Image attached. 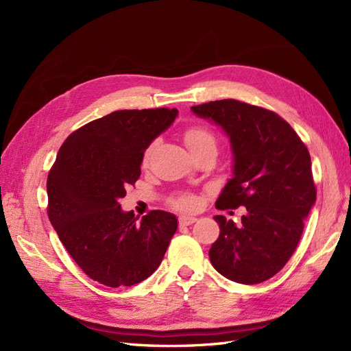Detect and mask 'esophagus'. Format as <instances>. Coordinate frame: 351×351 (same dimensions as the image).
Segmentation results:
<instances>
[{
    "label": "esophagus",
    "instance_id": "obj_1",
    "mask_svg": "<svg viewBox=\"0 0 351 351\" xmlns=\"http://www.w3.org/2000/svg\"><path fill=\"white\" fill-rule=\"evenodd\" d=\"M197 218L196 217H192V215H182L178 218V224L180 227H187L190 224H193V222H196Z\"/></svg>",
    "mask_w": 351,
    "mask_h": 351
}]
</instances>
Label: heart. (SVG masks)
Instances as JSON below:
<instances>
[{"label":"heart","mask_w":351,"mask_h":351,"mask_svg":"<svg viewBox=\"0 0 351 351\" xmlns=\"http://www.w3.org/2000/svg\"><path fill=\"white\" fill-rule=\"evenodd\" d=\"M208 142H215V141H214V136H212L206 129H204V127H190V129H187L184 133V143L189 147V151H193L196 147L205 145ZM151 151H152V146L146 151L145 159H147V156L151 155ZM174 204L180 209H193L197 206V199L192 195H183V196L176 197Z\"/></svg>","instance_id":"heart-1"}]
</instances>
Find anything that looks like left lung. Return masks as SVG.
Instances as JSON below:
<instances>
[{
	"instance_id": "obj_1",
	"label": "left lung",
	"mask_w": 351,
	"mask_h": 351,
	"mask_svg": "<svg viewBox=\"0 0 351 351\" xmlns=\"http://www.w3.org/2000/svg\"><path fill=\"white\" fill-rule=\"evenodd\" d=\"M190 110L217 124L231 145L232 176L217 208L247 210L241 226L214 217L219 237L209 249L212 267L234 282L267 281L291 258L316 202L309 151L278 114L254 105L222 99Z\"/></svg>"
}]
</instances>
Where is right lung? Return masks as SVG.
I'll list each match as a JSON object with an SVG mask.
<instances>
[{"mask_svg": "<svg viewBox=\"0 0 351 351\" xmlns=\"http://www.w3.org/2000/svg\"><path fill=\"white\" fill-rule=\"evenodd\" d=\"M176 108L121 110L71 133L51 168L48 217L83 272L108 287H130L158 269L177 217L123 210L125 187L141 177L145 151L177 119Z\"/></svg>", "mask_w": 351, "mask_h": 351, "instance_id": "add662e5", "label": "right lung"}]
</instances>
